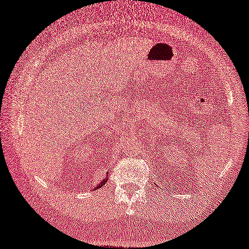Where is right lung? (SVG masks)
Here are the masks:
<instances>
[{
  "instance_id": "1",
  "label": "right lung",
  "mask_w": 249,
  "mask_h": 249,
  "mask_svg": "<svg viewBox=\"0 0 249 249\" xmlns=\"http://www.w3.org/2000/svg\"><path fill=\"white\" fill-rule=\"evenodd\" d=\"M106 181H107V179H106V178H105V179H104L103 181H101V182H100V185L98 186V188H99V187H102V186H103V185L105 184V182H106Z\"/></svg>"
}]
</instances>
